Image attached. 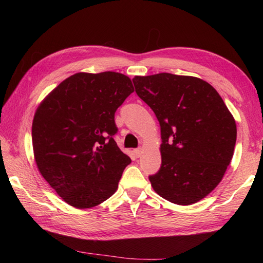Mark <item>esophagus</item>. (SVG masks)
Returning <instances> with one entry per match:
<instances>
[{"label":"esophagus","mask_w":263,"mask_h":263,"mask_svg":"<svg viewBox=\"0 0 263 263\" xmlns=\"http://www.w3.org/2000/svg\"><path fill=\"white\" fill-rule=\"evenodd\" d=\"M135 154H136L137 157H140L141 154H142V148H138V149H136V150H135Z\"/></svg>","instance_id":"obj_1"}]
</instances>
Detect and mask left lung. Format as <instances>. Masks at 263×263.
I'll return each mask as SVG.
<instances>
[{
    "label": "left lung",
    "mask_w": 263,
    "mask_h": 263,
    "mask_svg": "<svg viewBox=\"0 0 263 263\" xmlns=\"http://www.w3.org/2000/svg\"><path fill=\"white\" fill-rule=\"evenodd\" d=\"M132 81L160 125L161 166L149 176L153 189L173 203L198 202L231 164L235 120L216 89L199 78L158 73Z\"/></svg>",
    "instance_id": "8db88e82"
}]
</instances>
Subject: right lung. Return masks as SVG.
<instances>
[{
    "mask_svg": "<svg viewBox=\"0 0 263 263\" xmlns=\"http://www.w3.org/2000/svg\"><path fill=\"white\" fill-rule=\"evenodd\" d=\"M133 91L130 78L119 72H80L38 106L31 128L37 167L74 208H92L111 197L131 163L114 140V116Z\"/></svg>",
    "mask_w": 263,
    "mask_h": 263,
    "instance_id": "1",
    "label": "right lung"
}]
</instances>
